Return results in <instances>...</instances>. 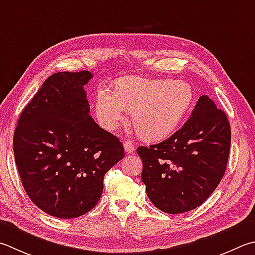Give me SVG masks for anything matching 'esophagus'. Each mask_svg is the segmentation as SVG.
Segmentation results:
<instances>
[{"mask_svg": "<svg viewBox=\"0 0 255 255\" xmlns=\"http://www.w3.org/2000/svg\"><path fill=\"white\" fill-rule=\"evenodd\" d=\"M124 148L127 154H132V152L135 151V147H133V143L130 140L124 141Z\"/></svg>", "mask_w": 255, "mask_h": 255, "instance_id": "esophagus-1", "label": "esophagus"}]
</instances>
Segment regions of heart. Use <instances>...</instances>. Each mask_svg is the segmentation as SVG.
Listing matches in <instances>:
<instances>
[{
    "label": "heart",
    "instance_id": "b5f03b06",
    "mask_svg": "<svg viewBox=\"0 0 255 255\" xmlns=\"http://www.w3.org/2000/svg\"><path fill=\"white\" fill-rule=\"evenodd\" d=\"M193 101V90L184 81L148 80L129 77L120 79L115 94L108 89L97 92L95 109L100 125L115 130L133 114V126L146 140L169 136L182 122Z\"/></svg>",
    "mask_w": 255,
    "mask_h": 255
}]
</instances>
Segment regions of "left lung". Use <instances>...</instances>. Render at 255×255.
I'll return each instance as SVG.
<instances>
[{
    "label": "left lung",
    "instance_id": "left-lung-1",
    "mask_svg": "<svg viewBox=\"0 0 255 255\" xmlns=\"http://www.w3.org/2000/svg\"><path fill=\"white\" fill-rule=\"evenodd\" d=\"M230 147L225 113L207 96H201L179 130L156 145L137 148L150 202L169 214L203 204L223 178Z\"/></svg>",
    "mask_w": 255,
    "mask_h": 255
}]
</instances>
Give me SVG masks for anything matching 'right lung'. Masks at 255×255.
<instances>
[{
  "label": "right lung",
  "mask_w": 255,
  "mask_h": 255,
  "mask_svg": "<svg viewBox=\"0 0 255 255\" xmlns=\"http://www.w3.org/2000/svg\"><path fill=\"white\" fill-rule=\"evenodd\" d=\"M89 71L57 72L18 118L15 164L27 196L59 219H75L100 200L104 177L123 159V143L92 119L83 87Z\"/></svg>",
  "instance_id": "right-lung-1"
}]
</instances>
